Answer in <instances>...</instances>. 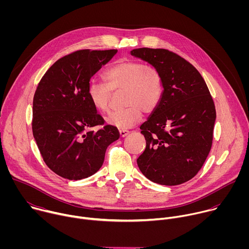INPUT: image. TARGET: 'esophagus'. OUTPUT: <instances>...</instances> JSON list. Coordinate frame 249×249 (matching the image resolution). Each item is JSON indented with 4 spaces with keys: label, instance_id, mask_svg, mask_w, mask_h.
Listing matches in <instances>:
<instances>
[{
    "label": "esophagus",
    "instance_id": "1",
    "mask_svg": "<svg viewBox=\"0 0 249 249\" xmlns=\"http://www.w3.org/2000/svg\"><path fill=\"white\" fill-rule=\"evenodd\" d=\"M129 133H130V132H129L128 130H120V131H119V134H120V137H121V138L126 137Z\"/></svg>",
    "mask_w": 249,
    "mask_h": 249
}]
</instances>
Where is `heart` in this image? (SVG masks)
Segmentation results:
<instances>
[{"mask_svg": "<svg viewBox=\"0 0 249 249\" xmlns=\"http://www.w3.org/2000/svg\"><path fill=\"white\" fill-rule=\"evenodd\" d=\"M103 84L91 82L87 95L93 107L100 112H107L112 93L123 91L122 102L125 107L110 113L106 121L110 125L126 130L135 126L143 111L153 112L162 95V79L153 66L121 59L111 65L102 75Z\"/></svg>", "mask_w": 249, "mask_h": 249, "instance_id": "1", "label": "heart"}]
</instances>
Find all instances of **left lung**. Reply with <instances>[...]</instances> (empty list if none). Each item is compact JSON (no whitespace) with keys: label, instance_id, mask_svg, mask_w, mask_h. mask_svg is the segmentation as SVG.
Wrapping results in <instances>:
<instances>
[{"label":"left lung","instance_id":"8db88e82","mask_svg":"<svg viewBox=\"0 0 249 249\" xmlns=\"http://www.w3.org/2000/svg\"><path fill=\"white\" fill-rule=\"evenodd\" d=\"M131 54L158 69L163 87L157 108L140 127L147 146L138 166L155 183H184L211 151L215 103L197 69L178 54L161 48H138Z\"/></svg>","mask_w":249,"mask_h":249}]
</instances>
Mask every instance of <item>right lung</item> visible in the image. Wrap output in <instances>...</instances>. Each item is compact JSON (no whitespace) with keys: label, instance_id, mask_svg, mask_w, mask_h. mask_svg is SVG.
<instances>
[{"label":"right lung","instance_id":"add662e5","mask_svg":"<svg viewBox=\"0 0 249 249\" xmlns=\"http://www.w3.org/2000/svg\"><path fill=\"white\" fill-rule=\"evenodd\" d=\"M116 49H83L56 61L40 80L33 97L32 133L46 165L63 178L80 180L102 165L105 151L119 131L105 125L89 102L90 78ZM95 125L97 131H88Z\"/></svg>","mask_w":249,"mask_h":249}]
</instances>
